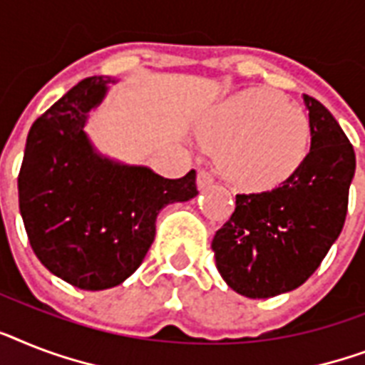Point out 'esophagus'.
I'll return each instance as SVG.
<instances>
[{"mask_svg":"<svg viewBox=\"0 0 365 365\" xmlns=\"http://www.w3.org/2000/svg\"><path fill=\"white\" fill-rule=\"evenodd\" d=\"M213 174L210 173V170H206V168H202V170H198V178H197V183H198V189H208L213 185Z\"/></svg>","mask_w":365,"mask_h":365,"instance_id":"1","label":"esophagus"}]
</instances>
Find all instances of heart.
<instances>
[{
    "mask_svg": "<svg viewBox=\"0 0 365 365\" xmlns=\"http://www.w3.org/2000/svg\"><path fill=\"white\" fill-rule=\"evenodd\" d=\"M202 136L221 167L244 187L285 180L307 153L309 120L300 106L268 90L244 91L206 118Z\"/></svg>",
    "mask_w": 365,
    "mask_h": 365,
    "instance_id": "1",
    "label": "heart"
}]
</instances>
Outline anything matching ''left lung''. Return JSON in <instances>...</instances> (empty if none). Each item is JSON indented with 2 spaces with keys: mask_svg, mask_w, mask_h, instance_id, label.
<instances>
[{
  "mask_svg": "<svg viewBox=\"0 0 365 365\" xmlns=\"http://www.w3.org/2000/svg\"><path fill=\"white\" fill-rule=\"evenodd\" d=\"M311 150L277 187L236 195L212 250L225 283L247 298L294 290L321 266L341 234L356 157L322 103L304 96Z\"/></svg>",
  "mask_w": 365,
  "mask_h": 365,
  "instance_id": "1",
  "label": "left lung"
}]
</instances>
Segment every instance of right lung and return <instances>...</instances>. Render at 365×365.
I'll return each mask as SVG.
<instances>
[{
    "instance_id": "obj_1",
    "label": "right lung",
    "mask_w": 365,
    "mask_h": 365,
    "mask_svg": "<svg viewBox=\"0 0 365 365\" xmlns=\"http://www.w3.org/2000/svg\"><path fill=\"white\" fill-rule=\"evenodd\" d=\"M108 82L84 78L34 121L19 174L31 250L44 268L84 290L123 283L153 244L159 212L198 195L195 170L168 180L96 152L84 125Z\"/></svg>"
}]
</instances>
